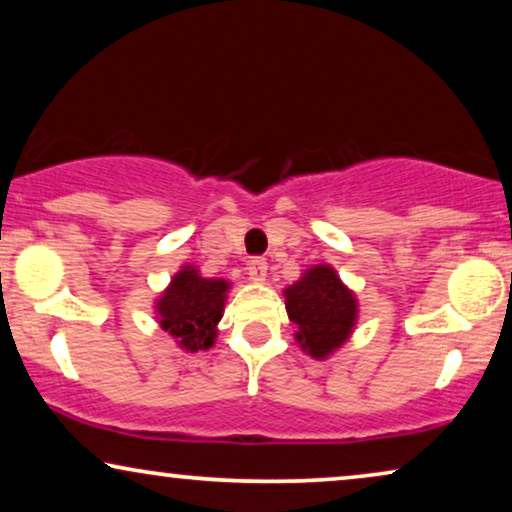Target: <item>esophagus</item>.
Returning a JSON list of instances; mask_svg holds the SVG:
<instances>
[{"instance_id":"1","label":"esophagus","mask_w":512,"mask_h":512,"mask_svg":"<svg viewBox=\"0 0 512 512\" xmlns=\"http://www.w3.org/2000/svg\"><path fill=\"white\" fill-rule=\"evenodd\" d=\"M247 270H249V277L254 279L256 284H263L265 277H268V261H265V258H251Z\"/></svg>"}]
</instances>
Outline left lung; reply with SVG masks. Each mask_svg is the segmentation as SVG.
<instances>
[{"instance_id":"8db88e82","label":"left lung","mask_w":512,"mask_h":512,"mask_svg":"<svg viewBox=\"0 0 512 512\" xmlns=\"http://www.w3.org/2000/svg\"><path fill=\"white\" fill-rule=\"evenodd\" d=\"M286 314L296 324V342L312 359L324 361L354 333L359 303L331 265H312L284 289Z\"/></svg>"}]
</instances>
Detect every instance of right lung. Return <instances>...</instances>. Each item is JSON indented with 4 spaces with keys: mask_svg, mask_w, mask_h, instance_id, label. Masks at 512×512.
<instances>
[{
    "mask_svg": "<svg viewBox=\"0 0 512 512\" xmlns=\"http://www.w3.org/2000/svg\"><path fill=\"white\" fill-rule=\"evenodd\" d=\"M226 279L202 277L195 265H184L156 300V319L165 333L186 352L209 349L216 340V326L223 317Z\"/></svg>",
    "mask_w": 512,
    "mask_h": 512,
    "instance_id": "obj_1",
    "label": "right lung"
}]
</instances>
